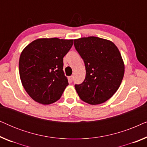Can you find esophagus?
<instances>
[{
    "instance_id": "34e87169",
    "label": "esophagus",
    "mask_w": 147,
    "mask_h": 147,
    "mask_svg": "<svg viewBox=\"0 0 147 147\" xmlns=\"http://www.w3.org/2000/svg\"><path fill=\"white\" fill-rule=\"evenodd\" d=\"M73 80H74V76H69V81L70 82H71L72 81H73Z\"/></svg>"
}]
</instances>
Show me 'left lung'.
Masks as SVG:
<instances>
[{
  "label": "left lung",
  "instance_id": "1",
  "mask_svg": "<svg viewBox=\"0 0 147 147\" xmlns=\"http://www.w3.org/2000/svg\"><path fill=\"white\" fill-rule=\"evenodd\" d=\"M74 46L83 59L86 78L75 88L82 100L92 105L110 99L119 88L124 64L118 47L109 40L96 37L74 40Z\"/></svg>",
  "mask_w": 147,
  "mask_h": 147
}]
</instances>
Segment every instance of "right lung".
I'll list each match as a JSON object with an SVG mask.
<instances>
[{"label": "right lung", "instance_id": "right-lung-1", "mask_svg": "<svg viewBox=\"0 0 147 147\" xmlns=\"http://www.w3.org/2000/svg\"><path fill=\"white\" fill-rule=\"evenodd\" d=\"M73 43V39L43 38L32 41L23 50L19 63L20 78L35 102L46 105L61 98L69 84L63 70V58Z\"/></svg>", "mask_w": 147, "mask_h": 147}]
</instances>
